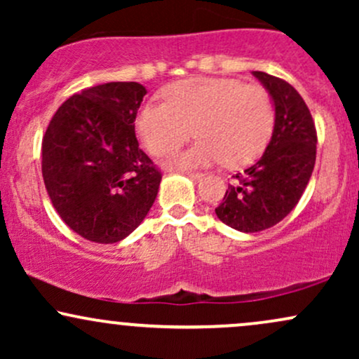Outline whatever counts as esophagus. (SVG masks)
<instances>
[{"instance_id": "obj_1", "label": "esophagus", "mask_w": 359, "mask_h": 359, "mask_svg": "<svg viewBox=\"0 0 359 359\" xmlns=\"http://www.w3.org/2000/svg\"><path fill=\"white\" fill-rule=\"evenodd\" d=\"M185 175H187L191 180H194V182H197V180H201L204 177L203 174H199V172H185Z\"/></svg>"}]
</instances>
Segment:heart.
I'll return each instance as SVG.
<instances>
[{"instance_id": "1", "label": "heart", "mask_w": 359, "mask_h": 359, "mask_svg": "<svg viewBox=\"0 0 359 359\" xmlns=\"http://www.w3.org/2000/svg\"><path fill=\"white\" fill-rule=\"evenodd\" d=\"M165 102L145 104L137 126L151 155L172 154L192 138L201 140L168 167L196 168L224 160L241 167L262 154L271 137L275 109L269 90L231 77H192L170 84Z\"/></svg>"}]
</instances>
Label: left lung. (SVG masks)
<instances>
[{"mask_svg": "<svg viewBox=\"0 0 359 359\" xmlns=\"http://www.w3.org/2000/svg\"><path fill=\"white\" fill-rule=\"evenodd\" d=\"M275 104V126L265 154L233 175L216 216L229 228L258 233L287 216L306 191L316 163L317 133L302 96L280 77L255 71Z\"/></svg>", "mask_w": 359, "mask_h": 359, "instance_id": "8db88e82", "label": "left lung"}]
</instances>
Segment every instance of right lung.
I'll use <instances>...</instances> for the list:
<instances>
[{"mask_svg":"<svg viewBox=\"0 0 359 359\" xmlns=\"http://www.w3.org/2000/svg\"><path fill=\"white\" fill-rule=\"evenodd\" d=\"M147 89L108 82L74 94L42 140L45 189L62 221L94 243H118L145 219L162 174L138 145Z\"/></svg>","mask_w":359,"mask_h":359,"instance_id":"1","label":"right lung"}]
</instances>
